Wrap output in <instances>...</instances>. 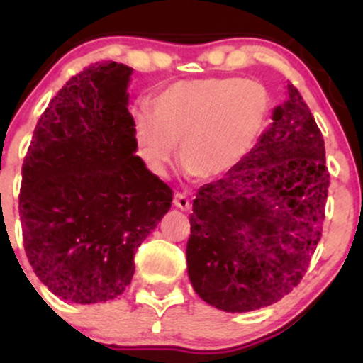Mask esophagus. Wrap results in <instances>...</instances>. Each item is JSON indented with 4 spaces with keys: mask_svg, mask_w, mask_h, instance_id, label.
Returning <instances> with one entry per match:
<instances>
[{
    "mask_svg": "<svg viewBox=\"0 0 363 363\" xmlns=\"http://www.w3.org/2000/svg\"><path fill=\"white\" fill-rule=\"evenodd\" d=\"M174 205H176L179 210L187 211L191 208V201L184 193H176L174 194Z\"/></svg>",
    "mask_w": 363,
    "mask_h": 363,
    "instance_id": "1",
    "label": "esophagus"
}]
</instances>
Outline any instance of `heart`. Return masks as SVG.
I'll list each match as a JSON object with an SVG mask.
<instances>
[{
    "mask_svg": "<svg viewBox=\"0 0 363 363\" xmlns=\"http://www.w3.org/2000/svg\"><path fill=\"white\" fill-rule=\"evenodd\" d=\"M269 107V91L257 80L211 77L181 82L155 99V114H136V143L153 174L164 172L181 141L179 157L186 172L216 179L254 147Z\"/></svg>",
    "mask_w": 363,
    "mask_h": 363,
    "instance_id": "obj_1",
    "label": "heart"
}]
</instances>
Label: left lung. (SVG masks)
I'll return each mask as SVG.
<instances>
[{
	"label": "left lung",
	"instance_id": "8db88e82",
	"mask_svg": "<svg viewBox=\"0 0 363 363\" xmlns=\"http://www.w3.org/2000/svg\"><path fill=\"white\" fill-rule=\"evenodd\" d=\"M273 123L220 181L199 187L187 273L206 303L249 312L289 295L323 232L329 172L311 109L291 83Z\"/></svg>",
	"mask_w": 363,
	"mask_h": 363
}]
</instances>
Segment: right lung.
Instances as JSON below:
<instances>
[{
    "mask_svg": "<svg viewBox=\"0 0 363 363\" xmlns=\"http://www.w3.org/2000/svg\"><path fill=\"white\" fill-rule=\"evenodd\" d=\"M131 73L102 61L69 78L37 121L22 165L25 252L39 280L69 302L123 294L135 252L172 203V189L135 155Z\"/></svg>",
    "mask_w": 363,
    "mask_h": 363,
    "instance_id": "add662e5",
    "label": "right lung"
}]
</instances>
